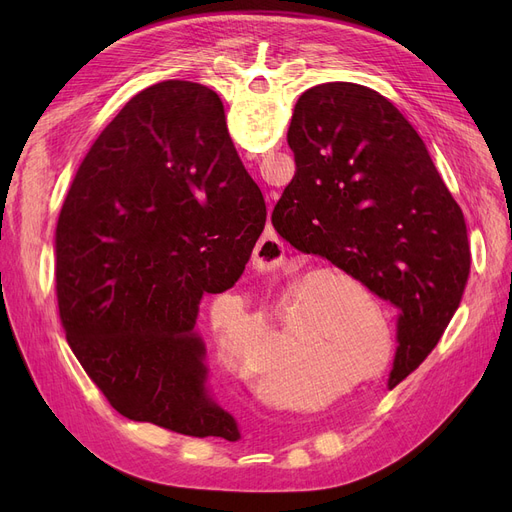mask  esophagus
Returning <instances> with one entry per match:
<instances>
[{"label": "esophagus", "instance_id": "1", "mask_svg": "<svg viewBox=\"0 0 512 512\" xmlns=\"http://www.w3.org/2000/svg\"><path fill=\"white\" fill-rule=\"evenodd\" d=\"M286 259V247L278 234L267 232L259 238L255 247V261L261 263L267 270H276Z\"/></svg>", "mask_w": 512, "mask_h": 512}]
</instances>
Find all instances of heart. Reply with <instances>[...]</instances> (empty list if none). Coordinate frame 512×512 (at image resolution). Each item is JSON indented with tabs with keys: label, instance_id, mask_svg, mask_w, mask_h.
<instances>
[{
	"label": "heart",
	"instance_id": "b5f03b06",
	"mask_svg": "<svg viewBox=\"0 0 512 512\" xmlns=\"http://www.w3.org/2000/svg\"><path fill=\"white\" fill-rule=\"evenodd\" d=\"M348 294H353L355 299H367V292L353 276L344 274L342 270H336V267H315V270L307 272L292 286H288L280 307L282 324L284 328L290 326L292 311H294V326H301L307 332H319V330H326L328 326L330 330H336L334 324L340 326L342 321H348L351 317L369 315L365 311L355 309L353 301L348 299ZM373 313L375 317H380V311H373ZM236 315H240V326L255 324L251 317H245L240 307H232L230 303L215 305L211 313L215 346H218V353L222 355V359L230 365L247 361L245 351L240 348V340L236 332L238 326L234 324ZM340 330L342 328H338V332ZM290 336L297 338L294 332ZM330 342H338L334 346H338V351H346V355L353 359L357 367L369 365L371 363L369 359H373L375 353L380 351V344H378L380 340L375 330L361 332L359 328H353V330L346 328L342 336H338V340L330 336ZM259 373L263 375L265 371L261 369ZM309 378L313 380V369H309ZM282 398L284 396L274 394V400H282ZM282 405L294 411H303L307 409L309 402L299 396H290L282 402Z\"/></svg>",
	"mask_w": 512,
	"mask_h": 512
}]
</instances>
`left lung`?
<instances>
[{"label": "left lung", "mask_w": 512, "mask_h": 512, "mask_svg": "<svg viewBox=\"0 0 512 512\" xmlns=\"http://www.w3.org/2000/svg\"><path fill=\"white\" fill-rule=\"evenodd\" d=\"M297 174L272 224L398 309L392 388L434 351L469 276L463 211L417 130L378 91H305L288 128Z\"/></svg>", "instance_id": "1"}]
</instances>
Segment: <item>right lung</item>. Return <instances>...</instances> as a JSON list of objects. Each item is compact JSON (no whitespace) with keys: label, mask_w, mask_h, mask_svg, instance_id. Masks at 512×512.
Returning <instances> with one entry per match:
<instances>
[{"label":"right lung","mask_w":512,"mask_h":512,"mask_svg":"<svg viewBox=\"0 0 512 512\" xmlns=\"http://www.w3.org/2000/svg\"><path fill=\"white\" fill-rule=\"evenodd\" d=\"M265 215L205 85L157 83L99 134L58 220L56 290L72 353L120 415L240 440L197 317L245 272Z\"/></svg>","instance_id":"right-lung-1"}]
</instances>
